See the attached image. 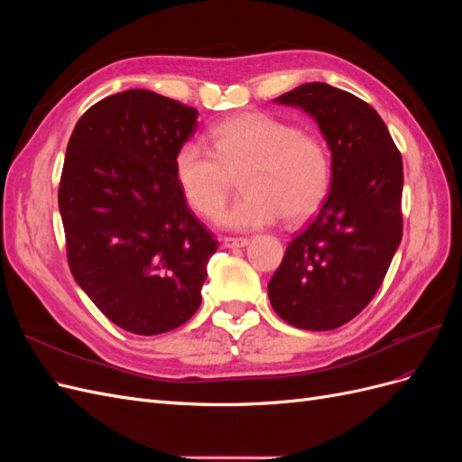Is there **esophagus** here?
Masks as SVG:
<instances>
[{
    "instance_id": "34e87169",
    "label": "esophagus",
    "mask_w": 462,
    "mask_h": 462,
    "mask_svg": "<svg viewBox=\"0 0 462 462\" xmlns=\"http://www.w3.org/2000/svg\"><path fill=\"white\" fill-rule=\"evenodd\" d=\"M221 243L226 248H243L248 245V239H243V236H223Z\"/></svg>"
}]
</instances>
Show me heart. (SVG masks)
<instances>
[{"label":"heart","instance_id":"obj_1","mask_svg":"<svg viewBox=\"0 0 462 462\" xmlns=\"http://www.w3.org/2000/svg\"><path fill=\"white\" fill-rule=\"evenodd\" d=\"M206 150L180 146L173 160L175 180L194 212L214 217L226 204L233 179L245 197L219 216L229 229L272 226L283 214L289 223L312 216L331 180L329 152L319 136L270 114H243L217 123Z\"/></svg>","mask_w":462,"mask_h":462}]
</instances>
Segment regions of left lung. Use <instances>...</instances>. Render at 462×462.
<instances>
[{
    "label": "left lung",
    "mask_w": 462,
    "mask_h": 462,
    "mask_svg": "<svg viewBox=\"0 0 462 462\" xmlns=\"http://www.w3.org/2000/svg\"><path fill=\"white\" fill-rule=\"evenodd\" d=\"M306 111L331 152V187L287 246L268 295L299 329L351 321L380 289L402 236V160L383 119L360 97L309 82L273 100Z\"/></svg>",
    "instance_id": "left-lung-1"
}]
</instances>
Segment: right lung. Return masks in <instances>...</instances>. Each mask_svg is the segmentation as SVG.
Masks as SVG:
<instances>
[{
	"label": "right lung",
	"mask_w": 462,
	"mask_h": 462,
	"mask_svg": "<svg viewBox=\"0 0 462 462\" xmlns=\"http://www.w3.org/2000/svg\"><path fill=\"white\" fill-rule=\"evenodd\" d=\"M197 117L171 97L125 90L94 104L67 144L58 200L69 268L106 318L136 335L192 318L217 250L173 171Z\"/></svg>",
	"instance_id": "1"
}]
</instances>
